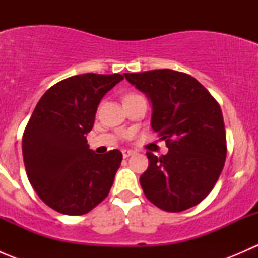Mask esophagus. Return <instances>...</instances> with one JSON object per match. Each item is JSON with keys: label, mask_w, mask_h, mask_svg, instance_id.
<instances>
[{"label": "esophagus", "mask_w": 258, "mask_h": 258, "mask_svg": "<svg viewBox=\"0 0 258 258\" xmlns=\"http://www.w3.org/2000/svg\"><path fill=\"white\" fill-rule=\"evenodd\" d=\"M134 153H135L134 151H131V150H122V156H123V158L130 157V156H132Z\"/></svg>", "instance_id": "1"}]
</instances>
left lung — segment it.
<instances>
[{
  "instance_id": "8db88e82",
  "label": "left lung",
  "mask_w": 258,
  "mask_h": 258,
  "mask_svg": "<svg viewBox=\"0 0 258 258\" xmlns=\"http://www.w3.org/2000/svg\"><path fill=\"white\" fill-rule=\"evenodd\" d=\"M152 105L151 127L168 147L147 152L140 177L144 194L158 209L181 212L212 191L226 160V134L217 101L192 76L173 70L123 74Z\"/></svg>"
}]
</instances>
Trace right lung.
Instances as JSON below:
<instances>
[{"label": "right lung", "mask_w": 258, "mask_h": 258, "mask_svg": "<svg viewBox=\"0 0 258 258\" xmlns=\"http://www.w3.org/2000/svg\"><path fill=\"white\" fill-rule=\"evenodd\" d=\"M122 80L118 74L69 77L48 88L35 107L22 137L23 162L40 199L57 212L85 215L112 187L122 153L97 155L86 135L103 96Z\"/></svg>", "instance_id": "obj_1"}]
</instances>
